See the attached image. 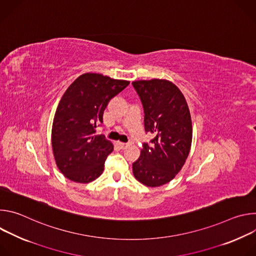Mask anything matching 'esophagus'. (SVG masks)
Here are the masks:
<instances>
[{
    "mask_svg": "<svg viewBox=\"0 0 256 256\" xmlns=\"http://www.w3.org/2000/svg\"><path fill=\"white\" fill-rule=\"evenodd\" d=\"M116 144L118 146V147H120V149H126V148L128 147V144H126V142H116Z\"/></svg>",
    "mask_w": 256,
    "mask_h": 256,
    "instance_id": "obj_1",
    "label": "esophagus"
}]
</instances>
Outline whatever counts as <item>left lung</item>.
Masks as SVG:
<instances>
[{"instance_id":"1","label":"left lung","mask_w":256,"mask_h":256,"mask_svg":"<svg viewBox=\"0 0 256 256\" xmlns=\"http://www.w3.org/2000/svg\"><path fill=\"white\" fill-rule=\"evenodd\" d=\"M132 85L144 106V128L154 136L151 144H144L132 173L144 186L158 188L178 174L190 152V108L184 95L171 81L138 80Z\"/></svg>"}]
</instances>
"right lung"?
<instances>
[{
    "instance_id": "obj_1",
    "label": "right lung",
    "mask_w": 256,
    "mask_h": 256,
    "mask_svg": "<svg viewBox=\"0 0 256 256\" xmlns=\"http://www.w3.org/2000/svg\"><path fill=\"white\" fill-rule=\"evenodd\" d=\"M128 84L126 80L85 72L66 90L52 128L54 161L66 178L77 184H89L102 174L114 144L95 134V128L103 120L109 100Z\"/></svg>"
}]
</instances>
